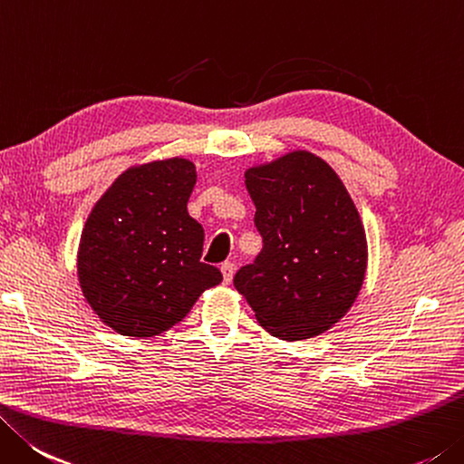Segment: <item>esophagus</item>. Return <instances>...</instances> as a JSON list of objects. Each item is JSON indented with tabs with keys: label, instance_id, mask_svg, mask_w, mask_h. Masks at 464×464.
<instances>
[{
	"label": "esophagus",
	"instance_id": "1",
	"mask_svg": "<svg viewBox=\"0 0 464 464\" xmlns=\"http://www.w3.org/2000/svg\"><path fill=\"white\" fill-rule=\"evenodd\" d=\"M222 270V276H224V283L230 285L232 283V276H234V262H224L220 266Z\"/></svg>",
	"mask_w": 464,
	"mask_h": 464
}]
</instances>
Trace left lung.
<instances>
[{
    "label": "left lung",
    "mask_w": 464,
    "mask_h": 464,
    "mask_svg": "<svg viewBox=\"0 0 464 464\" xmlns=\"http://www.w3.org/2000/svg\"><path fill=\"white\" fill-rule=\"evenodd\" d=\"M262 250L234 286L270 335H321L352 309L365 278L360 212L327 161L291 151L244 173Z\"/></svg>",
    "instance_id": "left-lung-1"
}]
</instances>
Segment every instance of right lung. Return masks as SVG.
Segmentation results:
<instances>
[{
    "mask_svg": "<svg viewBox=\"0 0 464 464\" xmlns=\"http://www.w3.org/2000/svg\"><path fill=\"white\" fill-rule=\"evenodd\" d=\"M196 165L183 157L133 165L86 220L76 270L99 319L127 337L179 323L199 295L222 283L202 258L204 228L188 214Z\"/></svg>",
    "mask_w": 464,
    "mask_h": 464,
    "instance_id": "1",
    "label": "right lung"
}]
</instances>
